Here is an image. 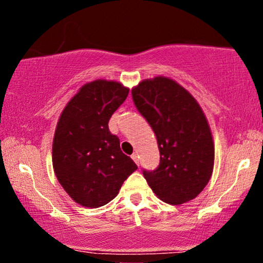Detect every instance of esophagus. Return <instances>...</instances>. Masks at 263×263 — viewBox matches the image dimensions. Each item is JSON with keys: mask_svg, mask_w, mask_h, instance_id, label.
<instances>
[{"mask_svg": "<svg viewBox=\"0 0 263 263\" xmlns=\"http://www.w3.org/2000/svg\"><path fill=\"white\" fill-rule=\"evenodd\" d=\"M132 159L135 161L136 164H139V159H140V157H139V154H137V153H134V154L132 155Z\"/></svg>", "mask_w": 263, "mask_h": 263, "instance_id": "obj_1", "label": "esophagus"}]
</instances>
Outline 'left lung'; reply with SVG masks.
Returning <instances> with one entry per match:
<instances>
[{"label":"left lung","mask_w":263,"mask_h":263,"mask_svg":"<svg viewBox=\"0 0 263 263\" xmlns=\"http://www.w3.org/2000/svg\"><path fill=\"white\" fill-rule=\"evenodd\" d=\"M140 114L154 130L160 164L143 171L149 187L160 200L181 204L199 195L211 180L214 142L200 104L172 79L157 76L132 89Z\"/></svg>","instance_id":"obj_1"}]
</instances>
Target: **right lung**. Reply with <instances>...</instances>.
Here are the masks:
<instances>
[{"mask_svg":"<svg viewBox=\"0 0 263 263\" xmlns=\"http://www.w3.org/2000/svg\"><path fill=\"white\" fill-rule=\"evenodd\" d=\"M128 92L116 81H92L80 88L59 119L52 167L68 195L84 207L99 208L110 202L137 169L108 128Z\"/></svg>","mask_w":263,"mask_h":263,"instance_id":"right-lung-1","label":"right lung"}]
</instances>
